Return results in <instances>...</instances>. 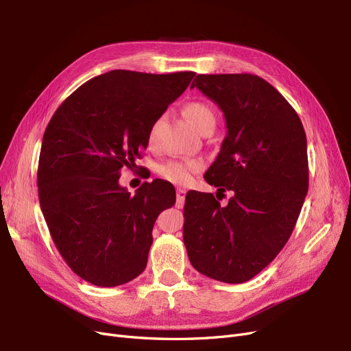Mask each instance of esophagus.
I'll list each match as a JSON object with an SVG mask.
<instances>
[{
    "label": "esophagus",
    "mask_w": 351,
    "mask_h": 351,
    "mask_svg": "<svg viewBox=\"0 0 351 351\" xmlns=\"http://www.w3.org/2000/svg\"><path fill=\"white\" fill-rule=\"evenodd\" d=\"M185 197H186V191L184 189H178L176 191V205L182 206L185 202Z\"/></svg>",
    "instance_id": "obj_1"
}]
</instances>
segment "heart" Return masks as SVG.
Returning a JSON list of instances; mask_svg holds the SVG:
<instances>
[{"mask_svg": "<svg viewBox=\"0 0 351 351\" xmlns=\"http://www.w3.org/2000/svg\"><path fill=\"white\" fill-rule=\"evenodd\" d=\"M184 116L189 123L197 130L202 132L208 126L215 128V113L208 104L202 101H191L184 108ZM160 126V120H156L155 125L150 129L149 142L154 143L158 128ZM202 169V162L199 160H169L159 166V175L167 182H172L175 185H188L192 180L193 175Z\"/></svg>", "mask_w": 351, "mask_h": 351, "instance_id": "1", "label": "heart"}]
</instances>
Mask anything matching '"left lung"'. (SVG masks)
Returning <instances> with one entry per match:
<instances>
[{"label":"left lung","mask_w":351,"mask_h":351,"mask_svg":"<svg viewBox=\"0 0 351 351\" xmlns=\"http://www.w3.org/2000/svg\"><path fill=\"white\" fill-rule=\"evenodd\" d=\"M199 88L223 112L226 136L205 173L219 193H186L184 242L192 267L222 282L261 272L293 234L308 191L307 138L280 91L255 74H197Z\"/></svg>","instance_id":"8db88e82"}]
</instances>
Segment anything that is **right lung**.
<instances>
[{
    "label": "right lung",
    "mask_w": 351,
    "mask_h": 351,
    "mask_svg": "<svg viewBox=\"0 0 351 351\" xmlns=\"http://www.w3.org/2000/svg\"><path fill=\"white\" fill-rule=\"evenodd\" d=\"M193 75L112 70L82 84L53 114L38 160L40 206L57 251L84 281L116 287L146 268L152 230L175 205V189L155 179L130 195L119 176L142 156L152 126Z\"/></svg>",
    "instance_id": "right-lung-1"
}]
</instances>
